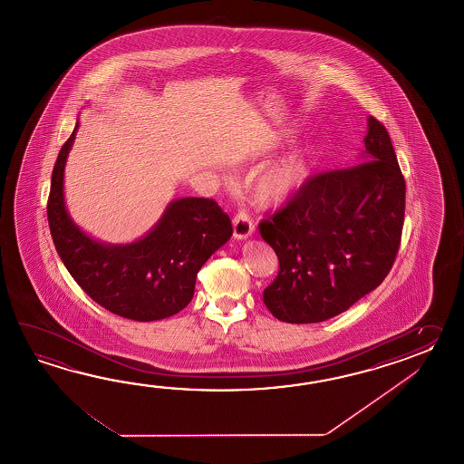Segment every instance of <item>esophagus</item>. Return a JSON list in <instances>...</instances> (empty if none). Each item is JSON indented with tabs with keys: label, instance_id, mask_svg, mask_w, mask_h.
I'll list each match as a JSON object with an SVG mask.
<instances>
[{
	"label": "esophagus",
	"instance_id": "esophagus-1",
	"mask_svg": "<svg viewBox=\"0 0 464 464\" xmlns=\"http://www.w3.org/2000/svg\"><path fill=\"white\" fill-rule=\"evenodd\" d=\"M254 220L248 216L246 210H240L234 218V237L238 240H244L254 234Z\"/></svg>",
	"mask_w": 464,
	"mask_h": 464
}]
</instances>
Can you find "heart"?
Returning <instances> with one entry per match:
<instances>
[{"instance_id":"obj_1","label":"heart","mask_w":464,"mask_h":464,"mask_svg":"<svg viewBox=\"0 0 464 464\" xmlns=\"http://www.w3.org/2000/svg\"><path fill=\"white\" fill-rule=\"evenodd\" d=\"M316 150L304 146L266 168L254 182V196L262 204H280L305 186L315 169Z\"/></svg>"}]
</instances>
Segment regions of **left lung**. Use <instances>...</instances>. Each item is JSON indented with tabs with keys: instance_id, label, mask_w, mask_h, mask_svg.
I'll return each instance as SVG.
<instances>
[{
	"instance_id": "obj_1",
	"label": "left lung",
	"mask_w": 464,
	"mask_h": 464,
	"mask_svg": "<svg viewBox=\"0 0 464 464\" xmlns=\"http://www.w3.org/2000/svg\"><path fill=\"white\" fill-rule=\"evenodd\" d=\"M404 192L388 130L370 116L360 164L310 179L258 224L280 264L264 290L270 314L286 324H316L375 290L400 248Z\"/></svg>"
}]
</instances>
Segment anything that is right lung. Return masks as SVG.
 Listing matches in <instances>:
<instances>
[{"label":"right lung","mask_w":464,"mask_h":464,"mask_svg":"<svg viewBox=\"0 0 464 464\" xmlns=\"http://www.w3.org/2000/svg\"><path fill=\"white\" fill-rule=\"evenodd\" d=\"M79 122L61 148L51 178L48 222L63 264L96 304L136 322L176 315L190 304L200 266L232 236L214 198L172 200L146 236L126 246L102 244L72 222L63 192L64 166Z\"/></svg>","instance_id":"1"}]
</instances>
